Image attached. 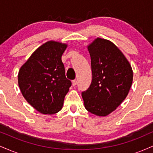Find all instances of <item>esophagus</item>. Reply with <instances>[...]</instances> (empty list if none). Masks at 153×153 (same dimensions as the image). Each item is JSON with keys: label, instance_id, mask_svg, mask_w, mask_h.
Instances as JSON below:
<instances>
[{"label": "esophagus", "instance_id": "esophagus-1", "mask_svg": "<svg viewBox=\"0 0 153 153\" xmlns=\"http://www.w3.org/2000/svg\"><path fill=\"white\" fill-rule=\"evenodd\" d=\"M77 83H78V82H77V80H73V82H72V84H73V86H75V85H77Z\"/></svg>", "mask_w": 153, "mask_h": 153}]
</instances>
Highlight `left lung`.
Wrapping results in <instances>:
<instances>
[{"label":"left lung","instance_id":"1","mask_svg":"<svg viewBox=\"0 0 153 153\" xmlns=\"http://www.w3.org/2000/svg\"><path fill=\"white\" fill-rule=\"evenodd\" d=\"M91 60L92 82L82 93L85 108L91 114L106 117L126 99L132 84L133 71L124 54L109 40L96 39L88 46Z\"/></svg>","mask_w":153,"mask_h":153}]
</instances>
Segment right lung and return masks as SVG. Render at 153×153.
I'll use <instances>...</instances> for the list:
<instances>
[{"instance_id":"obj_1","label":"right lung","mask_w":153,"mask_h":153,"mask_svg":"<svg viewBox=\"0 0 153 153\" xmlns=\"http://www.w3.org/2000/svg\"><path fill=\"white\" fill-rule=\"evenodd\" d=\"M67 47L59 42H47L33 52L19 71V86L23 96L44 114H54L62 109L71 86L62 62Z\"/></svg>"}]
</instances>
